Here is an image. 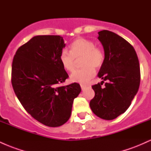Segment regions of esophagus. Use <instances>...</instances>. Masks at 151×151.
Here are the masks:
<instances>
[{
	"label": "esophagus",
	"instance_id": "34e87169",
	"mask_svg": "<svg viewBox=\"0 0 151 151\" xmlns=\"http://www.w3.org/2000/svg\"><path fill=\"white\" fill-rule=\"evenodd\" d=\"M81 90H84L85 89V88L86 87V85H84V84H81Z\"/></svg>",
	"mask_w": 151,
	"mask_h": 151
}]
</instances>
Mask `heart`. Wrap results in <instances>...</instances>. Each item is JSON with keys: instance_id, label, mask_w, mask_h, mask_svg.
<instances>
[{"instance_id": "b5f03b06", "label": "heart", "mask_w": 151, "mask_h": 151, "mask_svg": "<svg viewBox=\"0 0 151 151\" xmlns=\"http://www.w3.org/2000/svg\"><path fill=\"white\" fill-rule=\"evenodd\" d=\"M81 58L83 68L74 71L70 79L74 82L86 84L95 76L94 68L99 69L103 65L105 54L103 50L95 46L93 41L78 38L70 45V52L66 50L60 52V61L65 70L72 72L75 68L76 60Z\"/></svg>"}]
</instances>
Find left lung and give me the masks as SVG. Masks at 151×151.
I'll return each instance as SVG.
<instances>
[{
	"mask_svg": "<svg viewBox=\"0 0 151 151\" xmlns=\"http://www.w3.org/2000/svg\"><path fill=\"white\" fill-rule=\"evenodd\" d=\"M105 60L98 77L101 84L92 86L95 96L90 101L95 115L113 120L129 109L138 92L141 81L140 65L134 48L126 40L109 30L98 32ZM106 81L104 88H101Z\"/></svg>",
	"mask_w": 151,
	"mask_h": 151,
	"instance_id": "obj_1",
	"label": "left lung"
}]
</instances>
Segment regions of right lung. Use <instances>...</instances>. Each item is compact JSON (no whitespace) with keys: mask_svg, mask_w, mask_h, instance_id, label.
Masks as SVG:
<instances>
[{"mask_svg":"<svg viewBox=\"0 0 151 151\" xmlns=\"http://www.w3.org/2000/svg\"><path fill=\"white\" fill-rule=\"evenodd\" d=\"M65 47L60 35L35 36L18 48L12 64V85L18 100L35 119L50 127L69 120L81 92L77 83L58 86L69 77L60 61Z\"/></svg>","mask_w":151,"mask_h":151,"instance_id":"right-lung-1","label":"right lung"}]
</instances>
